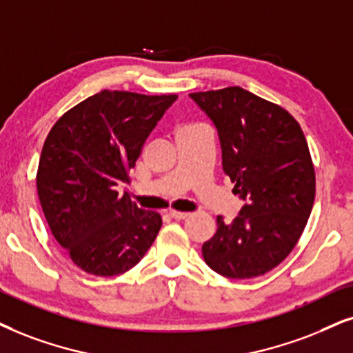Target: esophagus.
<instances>
[{
  "label": "esophagus",
  "mask_w": 353,
  "mask_h": 353,
  "mask_svg": "<svg viewBox=\"0 0 353 353\" xmlns=\"http://www.w3.org/2000/svg\"><path fill=\"white\" fill-rule=\"evenodd\" d=\"M187 216H189V213L185 212H169V218H172V220H185Z\"/></svg>",
  "instance_id": "obj_1"
}]
</instances>
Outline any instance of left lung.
Here are the masks:
<instances>
[{
  "instance_id": "left-lung-1",
  "label": "left lung",
  "mask_w": 353,
  "mask_h": 353,
  "mask_svg": "<svg viewBox=\"0 0 353 353\" xmlns=\"http://www.w3.org/2000/svg\"><path fill=\"white\" fill-rule=\"evenodd\" d=\"M192 101L215 125L223 171L244 205L202 254L228 279L264 275L292 252L314 203L316 179L301 127L287 110L233 86L194 92Z\"/></svg>"
}]
</instances>
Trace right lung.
<instances>
[{
  "mask_svg": "<svg viewBox=\"0 0 353 353\" xmlns=\"http://www.w3.org/2000/svg\"><path fill=\"white\" fill-rule=\"evenodd\" d=\"M177 96L104 91L88 97L48 133L37 192L52 234L84 272L114 276L143 259L161 230L117 187L128 182L145 140Z\"/></svg>",
  "mask_w": 353,
  "mask_h": 353,
  "instance_id": "right-lung-1",
  "label": "right lung"
}]
</instances>
